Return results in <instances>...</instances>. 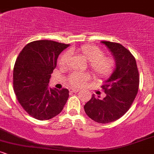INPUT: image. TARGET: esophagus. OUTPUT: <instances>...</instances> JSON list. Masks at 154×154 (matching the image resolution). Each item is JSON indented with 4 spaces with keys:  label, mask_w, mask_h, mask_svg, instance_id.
Returning <instances> with one entry per match:
<instances>
[{
    "label": "esophagus",
    "mask_w": 154,
    "mask_h": 154,
    "mask_svg": "<svg viewBox=\"0 0 154 154\" xmlns=\"http://www.w3.org/2000/svg\"><path fill=\"white\" fill-rule=\"evenodd\" d=\"M69 91L72 93H77V92L79 91V89H76V88H70Z\"/></svg>",
    "instance_id": "34e87169"
}]
</instances>
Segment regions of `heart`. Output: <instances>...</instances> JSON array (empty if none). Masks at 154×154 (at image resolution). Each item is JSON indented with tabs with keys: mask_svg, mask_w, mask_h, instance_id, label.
Masks as SVG:
<instances>
[{
	"mask_svg": "<svg viewBox=\"0 0 154 154\" xmlns=\"http://www.w3.org/2000/svg\"><path fill=\"white\" fill-rule=\"evenodd\" d=\"M75 51L89 61L90 68L95 77L107 78L114 71L115 66L114 59L109 56H103V51L98 47L92 45H85L77 48ZM68 58V52H64L61 54L59 59L60 66H65ZM90 77L91 75L87 72H73L69 77V83L71 85L78 87L84 85Z\"/></svg>",
	"mask_w": 154,
	"mask_h": 154,
	"instance_id": "b5f03b06",
	"label": "heart"
}]
</instances>
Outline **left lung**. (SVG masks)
Here are the masks:
<instances>
[{
  "label": "left lung",
  "instance_id": "obj_1",
  "mask_svg": "<svg viewBox=\"0 0 154 154\" xmlns=\"http://www.w3.org/2000/svg\"><path fill=\"white\" fill-rule=\"evenodd\" d=\"M110 51L115 61L112 74L101 88L106 96L91 99L85 103L86 114L98 123L112 122L129 110L138 91L139 73L135 57L119 43L101 41Z\"/></svg>",
  "mask_w": 154,
  "mask_h": 154
}]
</instances>
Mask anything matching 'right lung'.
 <instances>
[{
  "label": "right lung",
  "mask_w": 154,
  "mask_h": 154,
  "mask_svg": "<svg viewBox=\"0 0 154 154\" xmlns=\"http://www.w3.org/2000/svg\"><path fill=\"white\" fill-rule=\"evenodd\" d=\"M69 46L53 40L33 41L24 46L16 60L14 90L23 109L35 119H52L68 100V90L49 88L48 83L59 54Z\"/></svg>",
  "instance_id": "add662e5"
}]
</instances>
